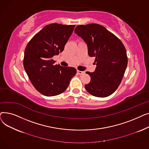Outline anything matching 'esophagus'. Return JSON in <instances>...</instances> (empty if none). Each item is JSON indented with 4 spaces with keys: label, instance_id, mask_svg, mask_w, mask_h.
I'll list each match as a JSON object with an SVG mask.
<instances>
[{
    "label": "esophagus",
    "instance_id": "1",
    "mask_svg": "<svg viewBox=\"0 0 149 149\" xmlns=\"http://www.w3.org/2000/svg\"><path fill=\"white\" fill-rule=\"evenodd\" d=\"M77 73L79 74H80V75H81V74H83L84 73V72H83V71H80V70H77Z\"/></svg>",
    "mask_w": 149,
    "mask_h": 149
}]
</instances>
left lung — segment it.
Segmentation results:
<instances>
[{"instance_id":"1","label":"left lung","mask_w":149,"mask_h":149,"mask_svg":"<svg viewBox=\"0 0 149 149\" xmlns=\"http://www.w3.org/2000/svg\"><path fill=\"white\" fill-rule=\"evenodd\" d=\"M74 33L87 44L89 56L95 57V71L86 72L91 77V81L85 84V89L97 97L111 95L120 84L127 65L123 43L106 28L97 23L77 26Z\"/></svg>"}]
</instances>
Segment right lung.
<instances>
[{"mask_svg":"<svg viewBox=\"0 0 149 149\" xmlns=\"http://www.w3.org/2000/svg\"><path fill=\"white\" fill-rule=\"evenodd\" d=\"M75 25L51 23L45 26L28 43L23 66L36 89L46 97L63 92L77 70L55 65L52 57L64 49Z\"/></svg>","mask_w":149,"mask_h":149,"instance_id":"add662e5","label":"right lung"}]
</instances>
